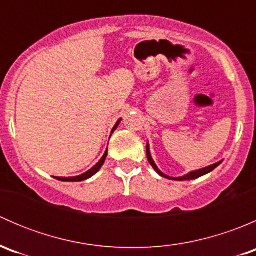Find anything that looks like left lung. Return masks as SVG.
Returning <instances> with one entry per match:
<instances>
[{
	"label": "left lung",
	"mask_w": 256,
	"mask_h": 256,
	"mask_svg": "<svg viewBox=\"0 0 256 256\" xmlns=\"http://www.w3.org/2000/svg\"><path fill=\"white\" fill-rule=\"evenodd\" d=\"M146 151H147V160H148L150 164H151V166L154 167V171H156L157 174H160V176H162V177H164V178H168V180H196V178H200V177L204 176V174H209V172H212V171H213L214 168H216V167H218L219 164H222V161H220V162H218V164H210V166L206 167V168L198 170V171H193V172H190V174H186V176H183V177H176V178H172V177H168V176H166V174H162V172L160 171V170H158V167L156 166V164H154V160H152V157H151V154H150L148 144H147Z\"/></svg>",
	"instance_id": "obj_1"
}]
</instances>
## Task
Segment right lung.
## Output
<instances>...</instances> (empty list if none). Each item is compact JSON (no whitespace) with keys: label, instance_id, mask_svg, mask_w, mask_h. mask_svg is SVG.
<instances>
[{"label":"right lung","instance_id":"obj_1","mask_svg":"<svg viewBox=\"0 0 256 256\" xmlns=\"http://www.w3.org/2000/svg\"><path fill=\"white\" fill-rule=\"evenodd\" d=\"M120 121H121V120H118V122H116V125L114 126L112 131L115 130L116 128H118V124H120ZM106 156H108V150H106V151H105L104 156L102 157V160H100V161L98 162V164H95V166L92 167V168H90L89 171L85 172V174H80V176H76V177H56V180H63V182H80V180H88V178H90L92 176H94V174H96V172L99 171L100 168H102V164H104L105 158H106Z\"/></svg>","mask_w":256,"mask_h":256}]
</instances>
